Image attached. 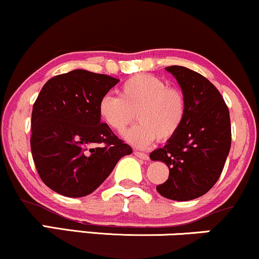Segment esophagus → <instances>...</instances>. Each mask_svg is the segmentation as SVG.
I'll list each match as a JSON object with an SVG mask.
<instances>
[{
	"label": "esophagus",
	"instance_id": "obj_1",
	"mask_svg": "<svg viewBox=\"0 0 259 259\" xmlns=\"http://www.w3.org/2000/svg\"><path fill=\"white\" fill-rule=\"evenodd\" d=\"M135 155L142 160H149V155L145 153H142V151H135Z\"/></svg>",
	"mask_w": 259,
	"mask_h": 259
}]
</instances>
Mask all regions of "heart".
<instances>
[{"instance_id":"heart-1","label":"heart","mask_w":259,"mask_h":259,"mask_svg":"<svg viewBox=\"0 0 259 259\" xmlns=\"http://www.w3.org/2000/svg\"><path fill=\"white\" fill-rule=\"evenodd\" d=\"M99 116L109 128L121 133L135 120L139 122L124 133L136 147L171 139L183 124L187 103L184 94L168 87L156 76L138 74L124 81L120 96L105 94L99 100Z\"/></svg>"}]
</instances>
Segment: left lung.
<instances>
[{
  "instance_id": "obj_1",
  "label": "left lung",
  "mask_w": 259,
  "mask_h": 259,
  "mask_svg": "<svg viewBox=\"0 0 259 259\" xmlns=\"http://www.w3.org/2000/svg\"><path fill=\"white\" fill-rule=\"evenodd\" d=\"M166 70L183 91L187 112L178 132L150 159L169 169L168 179L156 187L160 195L189 201L205 195L223 171L232 144L229 110L220 91L199 72L178 65Z\"/></svg>"
}]
</instances>
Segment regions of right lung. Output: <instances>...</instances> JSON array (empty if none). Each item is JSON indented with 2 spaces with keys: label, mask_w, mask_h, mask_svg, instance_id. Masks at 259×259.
I'll return each mask as SVG.
<instances>
[{
  "label": "right lung",
  "mask_w": 259,
  "mask_h": 259,
  "mask_svg": "<svg viewBox=\"0 0 259 259\" xmlns=\"http://www.w3.org/2000/svg\"><path fill=\"white\" fill-rule=\"evenodd\" d=\"M117 78L87 70L52 77L31 115L32 159L42 182L60 195L93 193L132 148L102 123L99 100Z\"/></svg>",
  "instance_id": "obj_1"
}]
</instances>
